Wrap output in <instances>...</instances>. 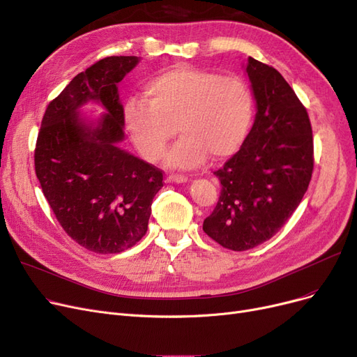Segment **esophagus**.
<instances>
[{"mask_svg":"<svg viewBox=\"0 0 357 357\" xmlns=\"http://www.w3.org/2000/svg\"><path fill=\"white\" fill-rule=\"evenodd\" d=\"M188 181V178L187 176H183V175H169L167 176V182H175V183H183V182H187Z\"/></svg>","mask_w":357,"mask_h":357,"instance_id":"1","label":"esophagus"}]
</instances>
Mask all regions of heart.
I'll list each match as a JSON object with an SVG mask.
<instances>
[{"label":"heart","mask_w":357,"mask_h":357,"mask_svg":"<svg viewBox=\"0 0 357 357\" xmlns=\"http://www.w3.org/2000/svg\"><path fill=\"white\" fill-rule=\"evenodd\" d=\"M144 96L129 100L123 113L132 141L149 162L160 160L178 126L183 138L167 157L176 167L202 166L208 155H234L253 126V91L236 75L167 69L150 79Z\"/></svg>","instance_id":"1"}]
</instances>
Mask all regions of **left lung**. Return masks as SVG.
<instances>
[{
  "label": "left lung",
  "mask_w": 357,
  "mask_h": 357,
  "mask_svg": "<svg viewBox=\"0 0 357 357\" xmlns=\"http://www.w3.org/2000/svg\"><path fill=\"white\" fill-rule=\"evenodd\" d=\"M245 72L256 98L255 125L229 160L216 207L203 231L222 247L245 252L271 240L291 218L313 172V135L305 105L282 75L248 57Z\"/></svg>",
  "instance_id": "obj_1"
}]
</instances>
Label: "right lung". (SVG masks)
<instances>
[{
    "label": "right lung",
    "mask_w": 357,
    "mask_h": 357,
    "mask_svg": "<svg viewBox=\"0 0 357 357\" xmlns=\"http://www.w3.org/2000/svg\"><path fill=\"white\" fill-rule=\"evenodd\" d=\"M135 56L98 60L50 101L35 147V172L61 228L98 255L121 253L147 232L163 172L119 147L125 113L117 85L138 64ZM98 100L109 113L97 127L77 110Z\"/></svg>",
    "instance_id": "obj_1"
}]
</instances>
